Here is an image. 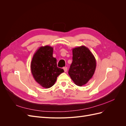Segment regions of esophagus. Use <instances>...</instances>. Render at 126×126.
Wrapping results in <instances>:
<instances>
[{"label":"esophagus","instance_id":"1","mask_svg":"<svg viewBox=\"0 0 126 126\" xmlns=\"http://www.w3.org/2000/svg\"><path fill=\"white\" fill-rule=\"evenodd\" d=\"M63 69L64 72H67V67H63Z\"/></svg>","mask_w":126,"mask_h":126}]
</instances>
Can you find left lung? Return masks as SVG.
<instances>
[{"label": "left lung", "mask_w": 126, "mask_h": 126, "mask_svg": "<svg viewBox=\"0 0 126 126\" xmlns=\"http://www.w3.org/2000/svg\"><path fill=\"white\" fill-rule=\"evenodd\" d=\"M72 55L68 74L76 85L82 86L93 77L96 68V60L85 46L72 49Z\"/></svg>", "instance_id": "left-lung-1"}]
</instances>
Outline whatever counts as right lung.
<instances>
[{"instance_id":"right-lung-1","label":"right lung","mask_w":126,"mask_h":126,"mask_svg":"<svg viewBox=\"0 0 126 126\" xmlns=\"http://www.w3.org/2000/svg\"><path fill=\"white\" fill-rule=\"evenodd\" d=\"M54 49L50 46H41L34 54L30 64L31 72L36 81L45 88L55 84L58 76L64 70L57 66L53 57Z\"/></svg>"}]
</instances>
